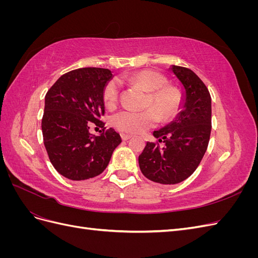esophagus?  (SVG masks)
<instances>
[{"label": "esophagus", "instance_id": "34e87169", "mask_svg": "<svg viewBox=\"0 0 258 258\" xmlns=\"http://www.w3.org/2000/svg\"><path fill=\"white\" fill-rule=\"evenodd\" d=\"M120 136H121V139H122V140H124V141H127V140H129V139L132 137V136L127 135V134H121Z\"/></svg>", "mask_w": 258, "mask_h": 258}]
</instances>
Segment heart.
<instances>
[{
    "label": "heart",
    "instance_id": "obj_1",
    "mask_svg": "<svg viewBox=\"0 0 258 258\" xmlns=\"http://www.w3.org/2000/svg\"><path fill=\"white\" fill-rule=\"evenodd\" d=\"M128 80L150 91L148 107L144 111L124 108L112 117L113 126L126 134H141L154 127L157 121L170 120L178 113L182 103L179 90L172 85H167V79L161 73L152 70H142L131 74ZM103 100L108 108H113L119 100V85L110 81L103 89Z\"/></svg>",
    "mask_w": 258,
    "mask_h": 258
}]
</instances>
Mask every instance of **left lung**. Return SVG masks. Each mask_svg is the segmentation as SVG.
<instances>
[{"mask_svg": "<svg viewBox=\"0 0 258 258\" xmlns=\"http://www.w3.org/2000/svg\"><path fill=\"white\" fill-rule=\"evenodd\" d=\"M184 86L183 106L175 120L154 131L157 142H147L139 156V166L153 182L171 185L189 177L204 157L211 135V96L190 69L172 66ZM164 142L160 148L159 143Z\"/></svg>", "mask_w": 258, "mask_h": 258, "instance_id": "8db88e82", "label": "left lung"}]
</instances>
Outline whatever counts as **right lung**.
Listing matches in <instances>:
<instances>
[{"instance_id": "add662e5", "label": "right lung", "mask_w": 258, "mask_h": 258, "mask_svg": "<svg viewBox=\"0 0 258 258\" xmlns=\"http://www.w3.org/2000/svg\"><path fill=\"white\" fill-rule=\"evenodd\" d=\"M112 77L108 69L73 70L60 76L45 96L44 145L53 168L72 181L102 173L121 142L119 134L100 120L103 89ZM92 123L103 128L100 136L89 134Z\"/></svg>"}]
</instances>
